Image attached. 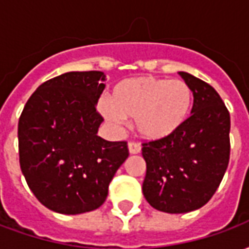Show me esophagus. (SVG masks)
Here are the masks:
<instances>
[{
	"label": "esophagus",
	"instance_id": "esophagus-1",
	"mask_svg": "<svg viewBox=\"0 0 249 249\" xmlns=\"http://www.w3.org/2000/svg\"><path fill=\"white\" fill-rule=\"evenodd\" d=\"M128 148H129V152L132 155H137V153H140L141 152V145L139 142H136V141H129Z\"/></svg>",
	"mask_w": 249,
	"mask_h": 249
}]
</instances>
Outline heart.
<instances>
[{
    "label": "heart",
    "instance_id": "1",
    "mask_svg": "<svg viewBox=\"0 0 249 249\" xmlns=\"http://www.w3.org/2000/svg\"><path fill=\"white\" fill-rule=\"evenodd\" d=\"M192 104V88L183 80L144 76L120 81L110 100H101L98 108L116 124L136 119V128L144 139L162 140L185 124Z\"/></svg>",
    "mask_w": 249,
    "mask_h": 249
}]
</instances>
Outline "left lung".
I'll return each mask as SVG.
<instances>
[{
  "label": "left lung",
  "mask_w": 249,
  "mask_h": 249,
  "mask_svg": "<svg viewBox=\"0 0 249 249\" xmlns=\"http://www.w3.org/2000/svg\"><path fill=\"white\" fill-rule=\"evenodd\" d=\"M178 74L192 88V113L175 135L142 142L144 197L167 213H185L208 203L230 162L225 104L209 84L185 71Z\"/></svg>",
  "instance_id": "left-lung-1"
}]
</instances>
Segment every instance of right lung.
<instances>
[{"instance_id":"1","label":"right lung","mask_w":249,"mask_h":249,"mask_svg":"<svg viewBox=\"0 0 249 249\" xmlns=\"http://www.w3.org/2000/svg\"><path fill=\"white\" fill-rule=\"evenodd\" d=\"M103 71H69L36 89L18 120L19 165L46 208L78 214L101 207L129 156L126 141L97 136Z\"/></svg>"}]
</instances>
